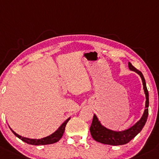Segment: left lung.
I'll list each match as a JSON object with an SVG mask.
<instances>
[{
  "instance_id": "8db88e82",
  "label": "left lung",
  "mask_w": 159,
  "mask_h": 159,
  "mask_svg": "<svg viewBox=\"0 0 159 159\" xmlns=\"http://www.w3.org/2000/svg\"><path fill=\"white\" fill-rule=\"evenodd\" d=\"M128 65L129 69L131 71H134L136 73H138L142 78L143 89H144L146 98V110H145L143 116H142L139 121L137 122L136 124L132 126V127L122 132L113 131V130L108 129L104 127L100 123L96 115H93L92 123H91V127H90V132H91L92 138L98 143H103V144L111 145V146H121V145L126 144L129 142L131 141L139 133L141 132V130L144 127L145 124L146 123L148 114V103H149V101H148V92L146 88V81H145L144 76H143V73L141 71L136 69L130 62H129Z\"/></svg>"
}]
</instances>
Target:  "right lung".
Instances as JSON below:
<instances>
[{
	"label": "right lung",
	"instance_id": "1",
	"mask_svg": "<svg viewBox=\"0 0 159 159\" xmlns=\"http://www.w3.org/2000/svg\"><path fill=\"white\" fill-rule=\"evenodd\" d=\"M70 120V118L67 119L61 125L59 128L54 133H52V135L50 136H47V137H45V138L43 139H28L26 138V137H22L20 135L16 134L13 130L11 129V131L13 132V134L15 135L16 137H18L19 139H20L23 142H25L27 144H30V145H33V146H39V145H49V144H53V143H57L58 141H59L60 139L63 136V133L65 132V129H66V124L68 122V120Z\"/></svg>",
	"mask_w": 159,
	"mask_h": 159
}]
</instances>
